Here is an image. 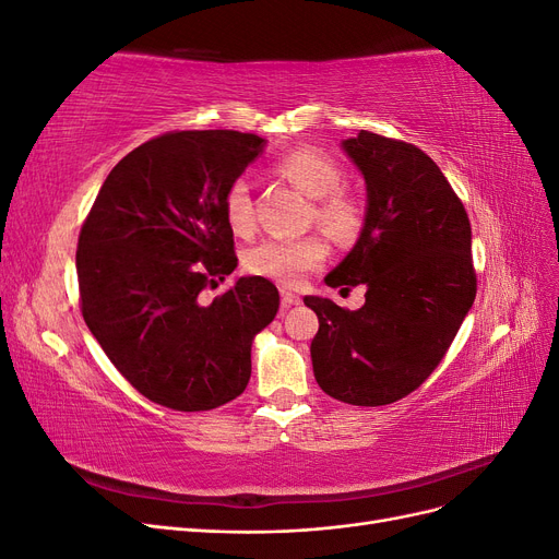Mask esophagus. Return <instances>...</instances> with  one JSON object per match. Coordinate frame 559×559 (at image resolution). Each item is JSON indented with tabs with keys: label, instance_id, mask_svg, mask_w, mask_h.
<instances>
[{
	"label": "esophagus",
	"instance_id": "esophagus-1",
	"mask_svg": "<svg viewBox=\"0 0 559 559\" xmlns=\"http://www.w3.org/2000/svg\"><path fill=\"white\" fill-rule=\"evenodd\" d=\"M300 302V298H298V294L296 292H292V289H282V308L286 310V308H292V306H298Z\"/></svg>",
	"mask_w": 559,
	"mask_h": 559
}]
</instances>
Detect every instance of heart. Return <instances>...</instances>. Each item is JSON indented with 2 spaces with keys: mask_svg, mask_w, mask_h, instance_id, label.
Here are the masks:
<instances>
[{
  "mask_svg": "<svg viewBox=\"0 0 559 559\" xmlns=\"http://www.w3.org/2000/svg\"><path fill=\"white\" fill-rule=\"evenodd\" d=\"M275 173L296 186L300 193L314 198V222L337 242L357 238L366 214L357 198L337 191L343 183V170L333 158L317 148H296L275 163ZM224 216L233 233L245 235L253 228V202L245 179L228 186ZM326 253L329 249L319 235H302L296 240H263L245 251L242 265L251 275L294 286L306 273L324 263Z\"/></svg>",
  "mask_w": 559,
  "mask_h": 559,
  "instance_id": "obj_1",
  "label": "heart"
}]
</instances>
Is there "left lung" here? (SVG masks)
Listing matches in <instances>:
<instances>
[{"label": "left lung", "mask_w": 559, "mask_h": 559, "mask_svg": "<svg viewBox=\"0 0 559 559\" xmlns=\"http://www.w3.org/2000/svg\"><path fill=\"white\" fill-rule=\"evenodd\" d=\"M366 179L357 245L329 286H366L359 310L306 296L317 312L312 368L324 392L352 405L394 403L441 364L476 300L471 224L425 151L361 130L343 142Z\"/></svg>", "instance_id": "left-lung-1"}]
</instances>
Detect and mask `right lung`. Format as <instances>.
<instances>
[{
	"label": "right lung",
	"mask_w": 559,
	"mask_h": 559,
	"mask_svg": "<svg viewBox=\"0 0 559 559\" xmlns=\"http://www.w3.org/2000/svg\"><path fill=\"white\" fill-rule=\"evenodd\" d=\"M263 146L235 130L160 134L114 167L81 226V314L118 373L165 408L240 396L253 337L277 314L265 277L202 298L238 267L224 195Z\"/></svg>",
	"instance_id": "1"
}]
</instances>
